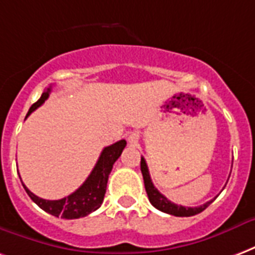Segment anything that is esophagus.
<instances>
[{
  "mask_svg": "<svg viewBox=\"0 0 255 255\" xmlns=\"http://www.w3.org/2000/svg\"><path fill=\"white\" fill-rule=\"evenodd\" d=\"M137 139H139V136H137V133L136 132H132L129 136H128V140L131 143H135L137 142Z\"/></svg>",
  "mask_w": 255,
  "mask_h": 255,
  "instance_id": "1",
  "label": "esophagus"
}]
</instances>
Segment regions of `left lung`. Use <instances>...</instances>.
Wrapping results in <instances>:
<instances>
[{"label":"left lung","instance_id":"1","mask_svg":"<svg viewBox=\"0 0 255 255\" xmlns=\"http://www.w3.org/2000/svg\"><path fill=\"white\" fill-rule=\"evenodd\" d=\"M140 170H142L143 180H144V188H146L147 196H148V200L156 209H159L165 214L173 215V216H181V218H188V216H193V215H197L200 212H203L207 207H208L214 200H211L205 204L200 205V207H182V205H177L174 203H171L170 200H167L165 196L162 195L159 190L156 189L154 184H152L151 177H150V173H148V167H147V163L144 161V158L140 159Z\"/></svg>","mask_w":255,"mask_h":255}]
</instances>
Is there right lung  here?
<instances>
[{
	"mask_svg": "<svg viewBox=\"0 0 255 255\" xmlns=\"http://www.w3.org/2000/svg\"><path fill=\"white\" fill-rule=\"evenodd\" d=\"M50 92L51 86L29 108L27 118L48 99ZM126 144H127V142L122 139V140L111 144V146L105 147L86 181L78 189L65 199L44 200L33 195L25 185H24V189L33 203H36L43 211H46L52 216H56V218L60 216L63 219H78L88 216L89 214L94 212L96 209H99L100 205L103 204L104 196L107 192V182H108V177L112 171L113 163L118 161L119 156L122 155Z\"/></svg>",
	"mask_w": 255,
	"mask_h": 255,
	"instance_id": "obj_1",
	"label": "right lung"
}]
</instances>
